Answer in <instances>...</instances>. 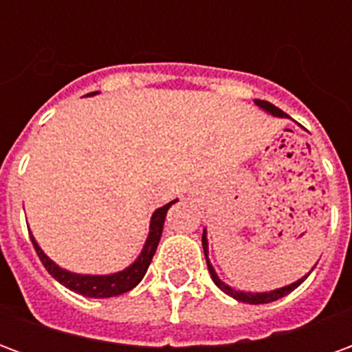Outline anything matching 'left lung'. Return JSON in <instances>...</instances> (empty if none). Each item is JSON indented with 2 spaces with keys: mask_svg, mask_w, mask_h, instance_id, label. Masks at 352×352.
<instances>
[{
  "mask_svg": "<svg viewBox=\"0 0 352 352\" xmlns=\"http://www.w3.org/2000/svg\"><path fill=\"white\" fill-rule=\"evenodd\" d=\"M256 105H258L262 111H265L267 115L272 116H277V118H285V113L280 111V109H277L275 105H272L270 101H264V100H256L254 101ZM201 245H204V252H206V262H207V270H209V273H211V279H213V283L217 285V287L221 288L224 294L232 296L234 300H237V302H243V303H270V302H275V300H279V298H283V296L290 294L294 288H298L300 285H302L303 280L309 277V273L313 272V267H311V272L307 273V275H303V277H300L298 280H294V283H290V285H287V287H280V288H275V290H270V292H247V290H237V288H232L230 285H226L224 280L219 277V273L214 272L213 264H211V260H209V241H207V230H204V234H201Z\"/></svg>",
  "mask_w": 352,
  "mask_h": 352,
  "instance_id": "1",
  "label": "left lung"
}]
</instances>
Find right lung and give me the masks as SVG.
I'll use <instances>...</instances> for the list:
<instances>
[{"label": "right lung", "instance_id": "1", "mask_svg": "<svg viewBox=\"0 0 352 352\" xmlns=\"http://www.w3.org/2000/svg\"><path fill=\"white\" fill-rule=\"evenodd\" d=\"M177 199L169 201L166 206L158 207L156 211L151 217V224H148V236L145 239V245L143 249L138 254V258L133 260L130 265H126L124 270L115 273H101V275H92V273H75L65 270L62 265H58L52 258H49L45 251H43L37 239L34 237V234L30 232V237H32V243H34V249L37 252V256L43 262V265L47 267V272L54 277V279L64 285L65 288H69L77 294L87 296V298H113V296H120L124 292H128L133 287H138L139 280L145 277L148 265L153 262L154 252H156V247L160 243L162 230H164V221H166V214H168V209Z\"/></svg>", "mask_w": 352, "mask_h": 352}]
</instances>
